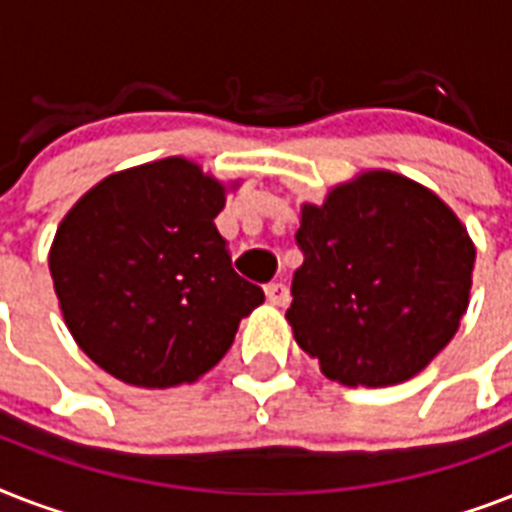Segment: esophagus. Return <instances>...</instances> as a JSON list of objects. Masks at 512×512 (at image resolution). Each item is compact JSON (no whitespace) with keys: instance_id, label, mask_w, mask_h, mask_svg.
<instances>
[{"instance_id":"esophagus-1","label":"esophagus","mask_w":512,"mask_h":512,"mask_svg":"<svg viewBox=\"0 0 512 512\" xmlns=\"http://www.w3.org/2000/svg\"><path fill=\"white\" fill-rule=\"evenodd\" d=\"M265 297H268V303L271 305H287L289 303V289L287 284H281V281H271L268 287H265Z\"/></svg>"}]
</instances>
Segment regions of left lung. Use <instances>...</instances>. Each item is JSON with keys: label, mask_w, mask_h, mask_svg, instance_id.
<instances>
[{"label": "left lung", "mask_w": 512, "mask_h": 512, "mask_svg": "<svg viewBox=\"0 0 512 512\" xmlns=\"http://www.w3.org/2000/svg\"><path fill=\"white\" fill-rule=\"evenodd\" d=\"M303 265L287 321L297 345L342 385L420 374L468 311L476 247L436 193L388 170L300 207Z\"/></svg>", "instance_id": "8db88e82"}]
</instances>
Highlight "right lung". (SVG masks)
Here are the masks:
<instances>
[{"label":"right lung","instance_id":"right-lung-1","mask_svg":"<svg viewBox=\"0 0 512 512\" xmlns=\"http://www.w3.org/2000/svg\"><path fill=\"white\" fill-rule=\"evenodd\" d=\"M223 207L217 177L170 156L108 175L58 225L50 273L60 313L76 345L116 380H199L265 300L231 268L215 228Z\"/></svg>","mask_w":512,"mask_h":512}]
</instances>
